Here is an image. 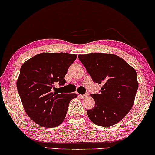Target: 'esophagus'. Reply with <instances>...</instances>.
Segmentation results:
<instances>
[{"instance_id":"1","label":"esophagus","mask_w":155,"mask_h":155,"mask_svg":"<svg viewBox=\"0 0 155 155\" xmlns=\"http://www.w3.org/2000/svg\"><path fill=\"white\" fill-rule=\"evenodd\" d=\"M87 96H88L87 93H86V94H84V95H79V97H81V98H86V97H87Z\"/></svg>"}]
</instances>
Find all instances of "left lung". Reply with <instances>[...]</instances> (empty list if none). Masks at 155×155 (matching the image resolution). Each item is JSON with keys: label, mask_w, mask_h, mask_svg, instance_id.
<instances>
[{"label": "left lung", "mask_w": 155, "mask_h": 155, "mask_svg": "<svg viewBox=\"0 0 155 155\" xmlns=\"http://www.w3.org/2000/svg\"><path fill=\"white\" fill-rule=\"evenodd\" d=\"M94 82L102 84L99 94H91L95 107L87 110L95 124L110 127L121 120L134 104L138 88L135 70L118 56L92 53L79 55Z\"/></svg>", "instance_id": "obj_1"}]
</instances>
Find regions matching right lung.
Wrapping results in <instances>:
<instances>
[{"mask_svg":"<svg viewBox=\"0 0 155 155\" xmlns=\"http://www.w3.org/2000/svg\"><path fill=\"white\" fill-rule=\"evenodd\" d=\"M76 57L68 53H42L21 66L17 88L25 113L37 124L53 128L64 121L69 102L77 94L58 93L55 84H64Z\"/></svg>","mask_w":155,"mask_h":155,"instance_id":"right-lung-1","label":"right lung"}]
</instances>
